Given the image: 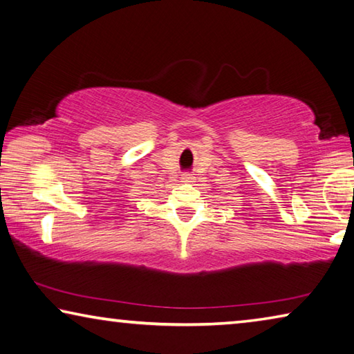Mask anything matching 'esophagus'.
Instances as JSON below:
<instances>
[{
	"label": "esophagus",
	"instance_id": "34e87169",
	"mask_svg": "<svg viewBox=\"0 0 354 354\" xmlns=\"http://www.w3.org/2000/svg\"><path fill=\"white\" fill-rule=\"evenodd\" d=\"M196 180V177L193 176V174H183L182 176V182L185 183H193Z\"/></svg>",
	"mask_w": 354,
	"mask_h": 354
}]
</instances>
